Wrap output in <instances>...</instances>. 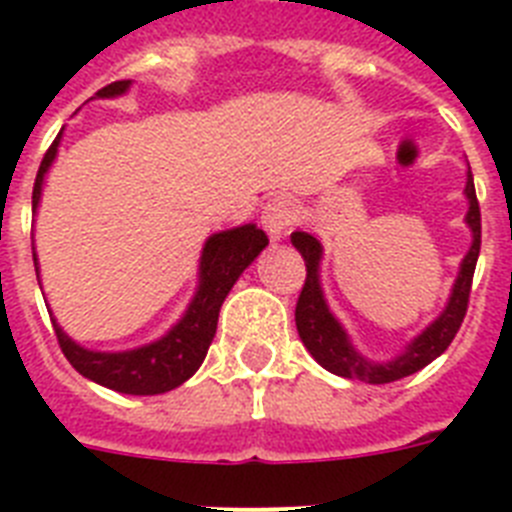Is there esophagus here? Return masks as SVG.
Instances as JSON below:
<instances>
[{
	"instance_id": "1",
	"label": "esophagus",
	"mask_w": 512,
	"mask_h": 512,
	"mask_svg": "<svg viewBox=\"0 0 512 512\" xmlns=\"http://www.w3.org/2000/svg\"><path fill=\"white\" fill-rule=\"evenodd\" d=\"M261 223H264L266 233H269L271 241H279L289 233V228L297 223V207L289 197H274L264 205L261 212Z\"/></svg>"
}]
</instances>
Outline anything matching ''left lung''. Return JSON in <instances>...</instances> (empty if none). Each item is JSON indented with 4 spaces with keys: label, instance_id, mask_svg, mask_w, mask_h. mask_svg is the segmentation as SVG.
Returning a JSON list of instances; mask_svg holds the SVG:
<instances>
[{
    "label": "left lung",
    "instance_id": "1",
    "mask_svg": "<svg viewBox=\"0 0 512 512\" xmlns=\"http://www.w3.org/2000/svg\"><path fill=\"white\" fill-rule=\"evenodd\" d=\"M467 197H469V212L467 223L472 228V248L461 261L459 279L454 284V292H451L449 307L443 310L441 318L425 330L423 336L415 338L410 343V348L400 359L390 361V364H372V361L361 359L354 351V346L348 343L346 333H343L341 325L336 323V318L328 312V305L323 300V292H320L318 282V264H320V243L312 238V235L292 233V246L302 253L307 266V277L302 284V292L297 297L295 307V320L297 330H300L302 343L307 346L315 361H318L323 369H328L330 374H338V377L359 379V382L369 384H387L395 382V379L410 377V374L420 372L423 366L431 364L433 359L449 348V343L454 341V336L459 333L461 323H464V315H467L469 307V292H472V279H474V266L479 259V246H482V215H479V202L477 192H474V179L472 171H469L467 179Z\"/></svg>",
    "mask_w": 512,
    "mask_h": 512
}]
</instances>
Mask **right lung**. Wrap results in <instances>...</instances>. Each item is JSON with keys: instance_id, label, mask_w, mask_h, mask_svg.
<instances>
[{"instance_id": "obj_1", "label": "right lung", "mask_w": 512, "mask_h": 512, "mask_svg": "<svg viewBox=\"0 0 512 512\" xmlns=\"http://www.w3.org/2000/svg\"><path fill=\"white\" fill-rule=\"evenodd\" d=\"M128 87V79L112 81V84L99 89L97 97H115V94H122ZM58 138H61V133H58ZM58 138L53 140L51 148L45 151L43 161H40L33 187V207H38L43 176L48 166L53 164V158H56ZM266 243H269V238L256 225H243V228L212 235L210 241L205 243V251H202L197 297L189 305L187 315L161 341L135 348V351H125V354H97V351H87V348L76 346L58 325H53L63 356L69 359V364L74 366L76 372L115 392H125V395H161V392L174 390V387L187 382L200 369V364L207 356V348H210L212 338H215L220 305L228 297L235 279L241 277L243 269L264 251ZM33 261L35 274H38L35 253Z\"/></svg>"}]
</instances>
